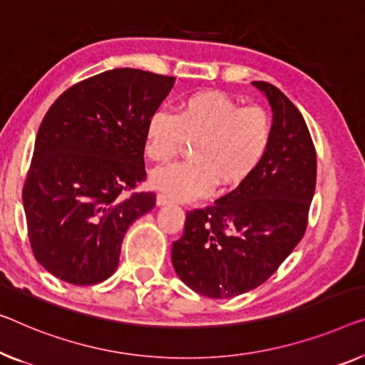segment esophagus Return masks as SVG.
Wrapping results in <instances>:
<instances>
[{
    "instance_id": "esophagus-1",
    "label": "esophagus",
    "mask_w": 365,
    "mask_h": 365,
    "mask_svg": "<svg viewBox=\"0 0 365 365\" xmlns=\"http://www.w3.org/2000/svg\"><path fill=\"white\" fill-rule=\"evenodd\" d=\"M170 201H172V198L168 197L167 193H159V195H157V205H159V206H164L167 203H170Z\"/></svg>"
}]
</instances>
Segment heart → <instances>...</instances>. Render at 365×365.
<instances>
[{
  "instance_id": "1",
  "label": "heart",
  "mask_w": 365,
  "mask_h": 365,
  "mask_svg": "<svg viewBox=\"0 0 365 365\" xmlns=\"http://www.w3.org/2000/svg\"><path fill=\"white\" fill-rule=\"evenodd\" d=\"M274 135L267 108L244 105L222 91L206 90L178 100L173 114H150L144 129V152L164 165L192 143V160L154 173L152 182L177 200L203 197L213 187H235L260 165Z\"/></svg>"
}]
</instances>
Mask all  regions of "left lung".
Returning <instances> with one entry per match:
<instances>
[{
    "mask_svg": "<svg viewBox=\"0 0 365 365\" xmlns=\"http://www.w3.org/2000/svg\"><path fill=\"white\" fill-rule=\"evenodd\" d=\"M274 111L260 165L213 205L187 213L172 262L192 290L231 298L269 280L307 231L317 187V149L297 106L267 81H252Z\"/></svg>",
    "mask_w": 365,
    "mask_h": 365,
    "instance_id": "left-lung-1",
    "label": "left lung"
}]
</instances>
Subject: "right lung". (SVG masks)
<instances>
[{
  "label": "right lung",
  "mask_w": 365,
  "mask_h": 365,
  "mask_svg": "<svg viewBox=\"0 0 365 365\" xmlns=\"http://www.w3.org/2000/svg\"><path fill=\"white\" fill-rule=\"evenodd\" d=\"M175 77L114 68L75 83L43 116L23 187L27 236L43 269L72 285L106 280L128 227L155 206L144 129Z\"/></svg>",
  "instance_id": "add662e5"
}]
</instances>
